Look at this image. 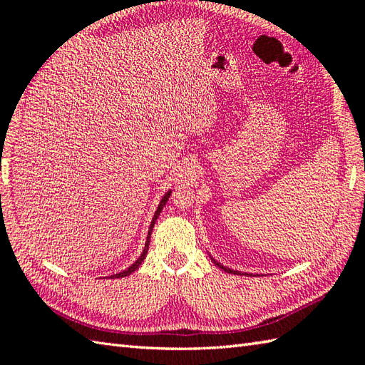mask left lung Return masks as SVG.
<instances>
[{
	"instance_id": "obj_1",
	"label": "left lung",
	"mask_w": 365,
	"mask_h": 365,
	"mask_svg": "<svg viewBox=\"0 0 365 365\" xmlns=\"http://www.w3.org/2000/svg\"><path fill=\"white\" fill-rule=\"evenodd\" d=\"M212 260L215 262V265L216 267H220L221 269H224V271H226V273H234V274H247V273H242V271H235V269H230V268H227V267H224V265H221V263L220 262H216L213 257H212ZM250 276H252V274H250Z\"/></svg>"
}]
</instances>
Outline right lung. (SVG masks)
I'll return each mask as SVG.
<instances>
[{"label":"right lung","instance_id":"obj_1","mask_svg":"<svg viewBox=\"0 0 365 365\" xmlns=\"http://www.w3.org/2000/svg\"><path fill=\"white\" fill-rule=\"evenodd\" d=\"M170 192L173 191H168L165 196L161 197V200H160V205H158V208H157V212H155V215H153V218H152V222H150V227H149V235H147V240H145V246H144V250H143V254L139 255V259L133 263V265H130L127 269H123V271H120V273H118V274H113V276H110L111 279H118V277H125V276H128V274H131L133 273V271H136L138 268H139V265H141V263L144 262V259H145V255H147V251H149V243H150V234H152V229H153V226H155V221H157V218L160 216V213H161V210H163V207L166 205V202H168V199H169V196H170Z\"/></svg>","mask_w":365,"mask_h":365}]
</instances>
